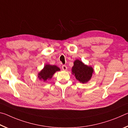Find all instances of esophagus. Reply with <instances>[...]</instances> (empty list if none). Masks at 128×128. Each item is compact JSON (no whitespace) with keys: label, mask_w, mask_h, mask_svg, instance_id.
<instances>
[{"label":"esophagus","mask_w":128,"mask_h":128,"mask_svg":"<svg viewBox=\"0 0 128 128\" xmlns=\"http://www.w3.org/2000/svg\"><path fill=\"white\" fill-rule=\"evenodd\" d=\"M62 70H66L67 69V66H65V65H62Z\"/></svg>","instance_id":"34e87169"}]
</instances>
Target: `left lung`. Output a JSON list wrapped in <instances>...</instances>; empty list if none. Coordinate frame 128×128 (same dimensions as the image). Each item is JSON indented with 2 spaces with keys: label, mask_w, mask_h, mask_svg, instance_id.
<instances>
[{
  "label": "left lung",
  "mask_w": 128,
  "mask_h": 128,
  "mask_svg": "<svg viewBox=\"0 0 128 128\" xmlns=\"http://www.w3.org/2000/svg\"><path fill=\"white\" fill-rule=\"evenodd\" d=\"M94 70L92 67L88 66L78 60H75L72 67V73L80 82L86 83L89 81Z\"/></svg>",
  "instance_id": "1"
}]
</instances>
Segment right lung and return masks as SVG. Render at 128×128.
I'll use <instances>...</instances> for the list:
<instances>
[{"instance_id":"obj_1","label":"right lung","mask_w":128,"mask_h":128,"mask_svg":"<svg viewBox=\"0 0 128 128\" xmlns=\"http://www.w3.org/2000/svg\"><path fill=\"white\" fill-rule=\"evenodd\" d=\"M60 68L56 66L46 65L40 72L38 74V77L40 80H43L44 81L48 78H51L53 74L56 71H59Z\"/></svg>"}]
</instances>
